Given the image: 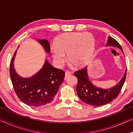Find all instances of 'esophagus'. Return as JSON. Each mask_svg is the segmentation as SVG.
Masks as SVG:
<instances>
[{"instance_id":"34e87169","label":"esophagus","mask_w":133,"mask_h":133,"mask_svg":"<svg viewBox=\"0 0 133 133\" xmlns=\"http://www.w3.org/2000/svg\"><path fill=\"white\" fill-rule=\"evenodd\" d=\"M71 75V73L69 71H66L65 72V76H66V77H68L69 76H70Z\"/></svg>"}]
</instances>
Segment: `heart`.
Returning a JSON list of instances; mask_svg holds the SVG:
<instances>
[{
  "label": "heart",
  "mask_w": 133,
  "mask_h": 133,
  "mask_svg": "<svg viewBox=\"0 0 133 133\" xmlns=\"http://www.w3.org/2000/svg\"><path fill=\"white\" fill-rule=\"evenodd\" d=\"M96 41L90 33L71 32L58 36L55 46L51 48V55L56 64L61 67L66 59L76 67L87 64L93 57Z\"/></svg>",
  "instance_id": "1"
}]
</instances>
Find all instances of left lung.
Wrapping results in <instances>:
<instances>
[{
	"label": "left lung",
	"instance_id": "left-lung-1",
	"mask_svg": "<svg viewBox=\"0 0 133 133\" xmlns=\"http://www.w3.org/2000/svg\"><path fill=\"white\" fill-rule=\"evenodd\" d=\"M106 46H113L120 49L124 54L120 44L116 40L109 36L108 37ZM127 68L123 77L117 84L110 89H102L94 85L89 79L87 73V66L85 67L75 73V76L77 78L78 83L76 91L81 100L87 104L95 106H101L111 103L120 93L124 83Z\"/></svg>",
	"mask_w": 133,
	"mask_h": 133
}]
</instances>
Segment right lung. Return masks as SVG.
Wrapping results in <instances>:
<instances>
[{"instance_id": "obj_1", "label": "right lung", "mask_w": 133, "mask_h": 133, "mask_svg": "<svg viewBox=\"0 0 133 133\" xmlns=\"http://www.w3.org/2000/svg\"><path fill=\"white\" fill-rule=\"evenodd\" d=\"M46 53L50 52V46L47 40H38ZM16 51L10 64V76L13 89L20 100L30 106L40 107L51 103L63 82L64 71L51 66L48 60L40 70L32 77L20 76L14 67Z\"/></svg>"}]
</instances>
